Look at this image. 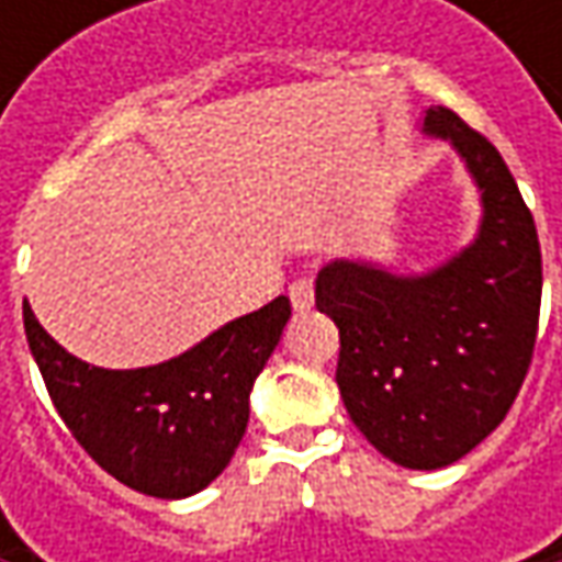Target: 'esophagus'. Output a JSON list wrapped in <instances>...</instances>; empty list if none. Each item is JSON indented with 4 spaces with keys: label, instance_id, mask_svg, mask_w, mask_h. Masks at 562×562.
Masks as SVG:
<instances>
[{
    "label": "esophagus",
    "instance_id": "1",
    "mask_svg": "<svg viewBox=\"0 0 562 562\" xmlns=\"http://www.w3.org/2000/svg\"><path fill=\"white\" fill-rule=\"evenodd\" d=\"M315 303V288L310 278H296L291 284V306L293 313H306V310H313Z\"/></svg>",
    "mask_w": 562,
    "mask_h": 562
}]
</instances>
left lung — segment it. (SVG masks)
I'll return each instance as SVG.
<instances>
[{
  "mask_svg": "<svg viewBox=\"0 0 562 562\" xmlns=\"http://www.w3.org/2000/svg\"><path fill=\"white\" fill-rule=\"evenodd\" d=\"M422 134L450 143L482 196L475 237L419 274L331 259L315 306L340 331L337 387L378 453L443 469L504 422L529 372L541 310V247L529 205L491 143L431 105Z\"/></svg>",
  "mask_w": 562,
  "mask_h": 562,
  "instance_id": "obj_1",
  "label": "left lung"
}]
</instances>
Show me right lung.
Masks as SVG:
<instances>
[{
  "label": "right lung",
  "mask_w": 562,
  "mask_h": 562,
  "mask_svg": "<svg viewBox=\"0 0 562 562\" xmlns=\"http://www.w3.org/2000/svg\"><path fill=\"white\" fill-rule=\"evenodd\" d=\"M291 318L288 296L240 315L181 357L102 369L71 357L27 306L24 331L58 416L121 485L181 501L212 485L249 422V391Z\"/></svg>",
  "instance_id": "add662e5"
}]
</instances>
